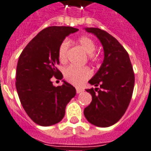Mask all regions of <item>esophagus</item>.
Returning a JSON list of instances; mask_svg holds the SVG:
<instances>
[{
  "label": "esophagus",
  "instance_id": "esophagus-1",
  "mask_svg": "<svg viewBox=\"0 0 151 151\" xmlns=\"http://www.w3.org/2000/svg\"><path fill=\"white\" fill-rule=\"evenodd\" d=\"M83 91V88H76V92H77V93H80L82 92Z\"/></svg>",
  "mask_w": 151,
  "mask_h": 151
}]
</instances>
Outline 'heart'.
<instances>
[{
  "label": "heart",
  "mask_w": 151,
  "mask_h": 151,
  "mask_svg": "<svg viewBox=\"0 0 151 151\" xmlns=\"http://www.w3.org/2000/svg\"><path fill=\"white\" fill-rule=\"evenodd\" d=\"M78 44L82 47V48L85 51L87 54H88L89 60H94L93 52L96 49V45L94 42L88 37H81L78 39ZM68 42L64 41L60 45L58 49V59L60 63H65L68 61ZM92 73L89 68H78L76 66L70 65L67 67L63 71V75L68 82L73 84H80L83 82L87 80Z\"/></svg>",
  "instance_id": "1"
}]
</instances>
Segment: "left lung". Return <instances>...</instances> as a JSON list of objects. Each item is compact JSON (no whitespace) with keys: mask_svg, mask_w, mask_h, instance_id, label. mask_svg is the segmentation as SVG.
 <instances>
[{"mask_svg":"<svg viewBox=\"0 0 151 151\" xmlns=\"http://www.w3.org/2000/svg\"><path fill=\"white\" fill-rule=\"evenodd\" d=\"M85 30L100 41L104 58L99 71L88 81L96 88L86 89L92 95V102L83 114L92 124L109 127L117 123L127 109L134 90V74L126 50L113 36L99 28Z\"/></svg>","mask_w":151,"mask_h":151,"instance_id":"obj_1","label":"left lung"}]
</instances>
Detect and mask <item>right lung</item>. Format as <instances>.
I'll return each instance as SVG.
<instances>
[{"label": "right lung", "instance_id": "1", "mask_svg": "<svg viewBox=\"0 0 151 151\" xmlns=\"http://www.w3.org/2000/svg\"><path fill=\"white\" fill-rule=\"evenodd\" d=\"M78 29L72 27H48L32 40L19 57L16 88L24 110L32 120L42 126L60 122L67 104L76 95L75 88L63 80L55 87L51 78H63L56 65L59 63L60 45Z\"/></svg>", "mask_w": 151, "mask_h": 151}]
</instances>
